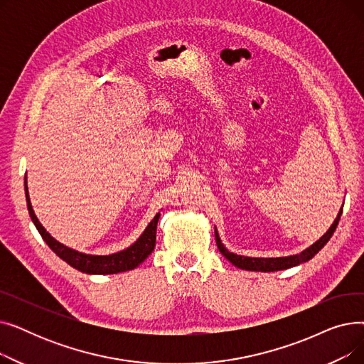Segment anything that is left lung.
Here are the masks:
<instances>
[{
  "label": "left lung",
  "mask_w": 364,
  "mask_h": 364,
  "mask_svg": "<svg viewBox=\"0 0 364 364\" xmlns=\"http://www.w3.org/2000/svg\"><path fill=\"white\" fill-rule=\"evenodd\" d=\"M341 215H342V208H341V211H339L336 220L333 221V224L331 225V228H329L326 233H324L316 243H313L310 247H307V250L302 251L301 254L291 255V257H280V258H251V257H242V255L233 254V252L225 250L224 245L220 240V236H218L217 230H215V240H217V246H218L220 252L228 261H230L233 265L239 267V269H242V270H250V272H279V270H284V269H291V267L299 265L302 262H307L309 259H311L321 250V247L331 240L333 232L336 230Z\"/></svg>",
  "instance_id": "left-lung-1"
}]
</instances>
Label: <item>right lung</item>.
Segmentation results:
<instances>
[{
  "mask_svg": "<svg viewBox=\"0 0 364 364\" xmlns=\"http://www.w3.org/2000/svg\"><path fill=\"white\" fill-rule=\"evenodd\" d=\"M25 193H26V202H28V211L29 215L36 227V230L40 232L46 243L50 246V250L59 255L63 261H66L69 265H72L73 269L80 270L87 274H114V273H122L136 269L139 267L150 254L155 250V243H156V225L161 214H156L155 218H153L149 225L146 227V230L143 235L137 239L136 243H132L127 250L112 254V255H87L81 254L78 251H73L70 247L62 245L60 242H57L54 237L50 236V233L43 227V224L38 221L31 200H29V193H28V186L25 180Z\"/></svg>",
  "mask_w": 364,
  "mask_h": 364,
  "instance_id": "1",
  "label": "right lung"
}]
</instances>
